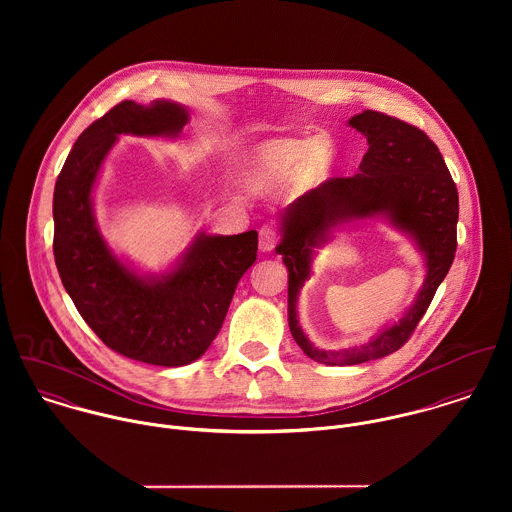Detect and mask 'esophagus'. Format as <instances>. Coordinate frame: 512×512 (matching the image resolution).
<instances>
[{
  "mask_svg": "<svg viewBox=\"0 0 512 512\" xmlns=\"http://www.w3.org/2000/svg\"><path fill=\"white\" fill-rule=\"evenodd\" d=\"M278 244V232L272 224H264L260 228V250L262 252H272Z\"/></svg>",
  "mask_w": 512,
  "mask_h": 512,
  "instance_id": "34e87169",
  "label": "esophagus"
}]
</instances>
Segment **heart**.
Segmentation results:
<instances>
[{"instance_id": "heart-1", "label": "heart", "mask_w": 512, "mask_h": 512, "mask_svg": "<svg viewBox=\"0 0 512 512\" xmlns=\"http://www.w3.org/2000/svg\"><path fill=\"white\" fill-rule=\"evenodd\" d=\"M329 163L327 146L319 138H276L252 151L246 185L252 191H270L295 177L315 179Z\"/></svg>"}]
</instances>
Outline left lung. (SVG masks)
I'll return each instance as SVG.
<instances>
[{"instance_id":"left-lung-1","label":"left lung","mask_w":512,"mask_h":512,"mask_svg":"<svg viewBox=\"0 0 512 512\" xmlns=\"http://www.w3.org/2000/svg\"><path fill=\"white\" fill-rule=\"evenodd\" d=\"M368 151L353 177H333L292 203L282 215V254L288 268V321L301 351L323 365H361L398 351L414 333L447 276L457 248L459 197L438 146L416 126L365 110L349 120ZM386 216L410 233L427 260V280L417 301L366 346L349 352L317 350L296 321V295L310 275L312 248L339 223Z\"/></svg>"}]
</instances>
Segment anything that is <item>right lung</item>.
I'll list each match as a JSON object with an SVG mask.
<instances>
[{"label":"right lung","instance_id":"right-lung-1","mask_svg":"<svg viewBox=\"0 0 512 512\" xmlns=\"http://www.w3.org/2000/svg\"><path fill=\"white\" fill-rule=\"evenodd\" d=\"M187 122V108L169 100L116 104L80 134L53 197V252L65 290L106 347L147 365H189L211 347L258 252L256 230L234 236L199 232L173 270L140 276L102 238L92 191L116 138H179Z\"/></svg>","mask_w":512,"mask_h":512}]
</instances>
